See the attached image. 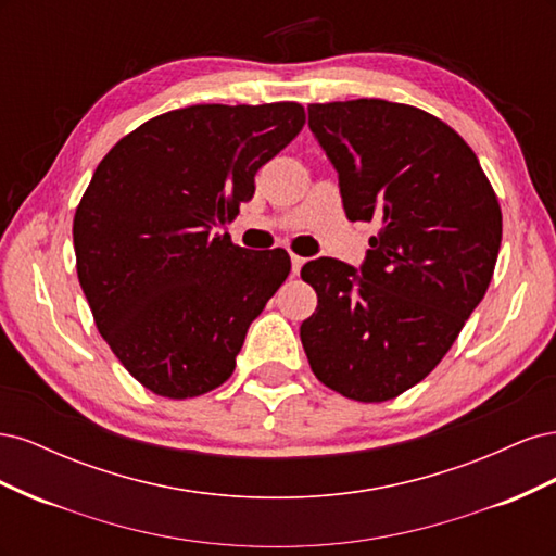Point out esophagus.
Here are the masks:
<instances>
[{"label":"esophagus","mask_w":556,"mask_h":556,"mask_svg":"<svg viewBox=\"0 0 556 556\" xmlns=\"http://www.w3.org/2000/svg\"><path fill=\"white\" fill-rule=\"evenodd\" d=\"M306 264V260L304 257H299V255H292V274L294 276H299V271H301V266Z\"/></svg>","instance_id":"34e87169"}]
</instances>
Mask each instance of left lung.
<instances>
[{"label": "left lung", "mask_w": 556, "mask_h": 556, "mask_svg": "<svg viewBox=\"0 0 556 556\" xmlns=\"http://www.w3.org/2000/svg\"><path fill=\"white\" fill-rule=\"evenodd\" d=\"M308 127L339 174L348 220L380 229L359 268L333 257L301 268L317 292L301 343L333 392L394 399L433 371L490 288L498 199L459 134L415 106L311 104Z\"/></svg>", "instance_id": "left-lung-1"}]
</instances>
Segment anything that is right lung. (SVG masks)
Listing matches in <instances>:
<instances>
[{"mask_svg":"<svg viewBox=\"0 0 556 556\" xmlns=\"http://www.w3.org/2000/svg\"><path fill=\"white\" fill-rule=\"evenodd\" d=\"M306 123L294 102L162 113L99 162L74 217L78 282L99 333L150 392L192 399L237 366L248 327L290 274L282 248L213 229Z\"/></svg>","mask_w":556,"mask_h":556,"instance_id":"1","label":"right lung"}]
</instances>
